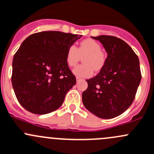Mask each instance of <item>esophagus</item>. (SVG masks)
<instances>
[{"instance_id":"obj_1","label":"esophagus","mask_w":154,"mask_h":154,"mask_svg":"<svg viewBox=\"0 0 154 154\" xmlns=\"http://www.w3.org/2000/svg\"><path fill=\"white\" fill-rule=\"evenodd\" d=\"M80 80H81V79L80 78V77H77V83H78V82H80Z\"/></svg>"}]
</instances>
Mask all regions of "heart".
I'll list each match as a JSON object with an SVG mask.
<instances>
[{"mask_svg":"<svg viewBox=\"0 0 154 154\" xmlns=\"http://www.w3.org/2000/svg\"><path fill=\"white\" fill-rule=\"evenodd\" d=\"M84 64L80 65L74 69L76 76L80 78L89 77L93 71H99L103 68L106 63V54L101 51V46L97 42L86 38L80 43L77 48L71 45L68 47L66 52V62L71 67L75 66L83 57Z\"/></svg>","mask_w":154,"mask_h":154,"instance_id":"b5f03b06","label":"heart"}]
</instances>
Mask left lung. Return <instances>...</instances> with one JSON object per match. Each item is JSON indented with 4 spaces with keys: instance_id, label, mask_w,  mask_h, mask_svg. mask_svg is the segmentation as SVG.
I'll list each match as a JSON object with an SVG mask.
<instances>
[{
    "instance_id": "obj_1",
    "label": "left lung",
    "mask_w": 154,
    "mask_h": 154,
    "mask_svg": "<svg viewBox=\"0 0 154 154\" xmlns=\"http://www.w3.org/2000/svg\"><path fill=\"white\" fill-rule=\"evenodd\" d=\"M107 52L104 66L97 76L86 80L88 88L82 94L85 107L100 119L120 116L130 106L140 83L138 56L121 38L112 35L92 37Z\"/></svg>"
}]
</instances>
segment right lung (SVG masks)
<instances>
[{
	"mask_svg": "<svg viewBox=\"0 0 154 154\" xmlns=\"http://www.w3.org/2000/svg\"><path fill=\"white\" fill-rule=\"evenodd\" d=\"M81 35L43 31L27 37L12 60V84L26 110L44 115L60 107L76 77L66 62L68 47Z\"/></svg>",
	"mask_w": 154,
	"mask_h": 154,
	"instance_id": "1",
	"label": "right lung"
}]
</instances>
